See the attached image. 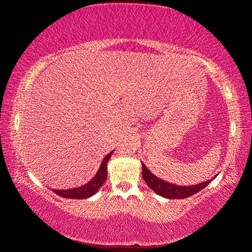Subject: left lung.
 Returning <instances> with one entry per match:
<instances>
[{"instance_id": "1", "label": "left lung", "mask_w": 252, "mask_h": 252, "mask_svg": "<svg viewBox=\"0 0 252 252\" xmlns=\"http://www.w3.org/2000/svg\"><path fill=\"white\" fill-rule=\"evenodd\" d=\"M142 177L144 179V181L147 182L148 187L153 189L156 194L170 199L187 198L189 196H192L194 194H196V192L201 191L203 188H205L206 186L211 182V180H209V181H204L198 185H192V186H178L174 184H170V182L161 180V179L157 178L156 175L151 173L143 163H142Z\"/></svg>"}]
</instances>
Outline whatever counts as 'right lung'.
I'll list each match as a JSON object with an SVG mask.
<instances>
[{
  "instance_id": "add662e5",
  "label": "right lung",
  "mask_w": 252,
  "mask_h": 252,
  "mask_svg": "<svg viewBox=\"0 0 252 252\" xmlns=\"http://www.w3.org/2000/svg\"><path fill=\"white\" fill-rule=\"evenodd\" d=\"M115 150H112L111 153H109L104 157V159L102 160L101 166H99L97 173L95 174V177L92 179L91 181L87 182V184L81 186V187L72 188V189H54L55 194L64 198H73V199H85L93 196L97 192L99 188L102 187L103 184H104L106 180V177H108V161L110 158H111V155Z\"/></svg>"
}]
</instances>
